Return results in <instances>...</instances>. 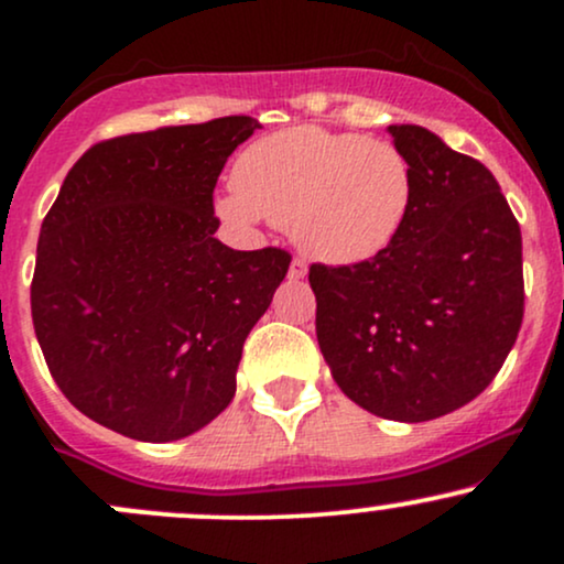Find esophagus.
Wrapping results in <instances>:
<instances>
[{
	"mask_svg": "<svg viewBox=\"0 0 564 564\" xmlns=\"http://www.w3.org/2000/svg\"><path fill=\"white\" fill-rule=\"evenodd\" d=\"M304 275H307V262L294 260V262L289 264V278H291V281H302Z\"/></svg>",
	"mask_w": 564,
	"mask_h": 564,
	"instance_id": "34e87169",
	"label": "esophagus"
}]
</instances>
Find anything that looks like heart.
Masks as SVG:
<instances>
[{
  "label": "heart",
  "instance_id": "heart-1",
  "mask_svg": "<svg viewBox=\"0 0 564 564\" xmlns=\"http://www.w3.org/2000/svg\"><path fill=\"white\" fill-rule=\"evenodd\" d=\"M416 177L390 140L321 127H289L251 142L232 166V187L215 198L225 223L251 230L286 225L315 260H373L403 230Z\"/></svg>",
  "mask_w": 564,
  "mask_h": 564
}]
</instances>
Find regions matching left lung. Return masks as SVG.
<instances>
[{"label":"left lung","mask_w":564,"mask_h":564,"mask_svg":"<svg viewBox=\"0 0 564 564\" xmlns=\"http://www.w3.org/2000/svg\"><path fill=\"white\" fill-rule=\"evenodd\" d=\"M416 193L373 260L310 268L315 334L339 390L373 416L430 422L475 400L514 347L522 236L488 166L430 129L387 127Z\"/></svg>","instance_id":"obj_1"}]
</instances>
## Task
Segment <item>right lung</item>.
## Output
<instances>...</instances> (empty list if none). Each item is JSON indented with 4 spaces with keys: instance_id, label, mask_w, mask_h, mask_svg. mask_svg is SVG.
<instances>
[{
    "instance_id": "obj_1",
    "label": "right lung",
    "mask_w": 564,
    "mask_h": 564,
    "mask_svg": "<svg viewBox=\"0 0 564 564\" xmlns=\"http://www.w3.org/2000/svg\"><path fill=\"white\" fill-rule=\"evenodd\" d=\"M251 116L97 142L39 232L31 315L63 394L142 443H172L236 394L241 349L291 257L215 232L217 177Z\"/></svg>"
}]
</instances>
